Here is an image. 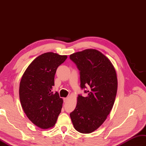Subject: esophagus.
Instances as JSON below:
<instances>
[{"label": "esophagus", "mask_w": 146, "mask_h": 146, "mask_svg": "<svg viewBox=\"0 0 146 146\" xmlns=\"http://www.w3.org/2000/svg\"><path fill=\"white\" fill-rule=\"evenodd\" d=\"M68 98H63V101H64V102H66L67 101H68Z\"/></svg>", "instance_id": "esophagus-1"}]
</instances>
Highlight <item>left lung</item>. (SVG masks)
Returning a JSON list of instances; mask_svg holds the SVG:
<instances>
[{
    "label": "left lung",
    "mask_w": 146,
    "mask_h": 146,
    "mask_svg": "<svg viewBox=\"0 0 146 146\" xmlns=\"http://www.w3.org/2000/svg\"><path fill=\"white\" fill-rule=\"evenodd\" d=\"M80 71L81 89L86 97L77 98L75 109L70 114L74 128L81 133H91L106 121L113 106L118 81L114 66L100 51L88 48L70 55Z\"/></svg>",
    "instance_id": "1"
}]
</instances>
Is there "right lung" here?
<instances>
[{
    "label": "right lung",
    "mask_w": 146,
    "mask_h": 146,
    "mask_svg": "<svg viewBox=\"0 0 146 146\" xmlns=\"http://www.w3.org/2000/svg\"><path fill=\"white\" fill-rule=\"evenodd\" d=\"M67 58L54 52L36 58L25 70L20 83L21 105L33 124L41 129L53 127L62 108L63 99L52 92L58 66Z\"/></svg>",
    "instance_id": "obj_1"
}]
</instances>
